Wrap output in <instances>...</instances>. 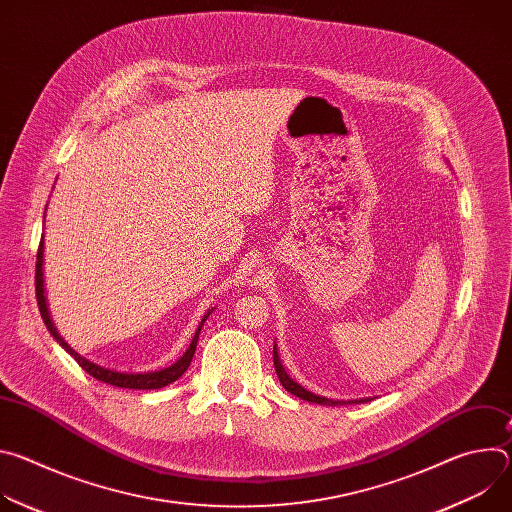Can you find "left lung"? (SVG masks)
<instances>
[{"instance_id":"8db88e82","label":"left lung","mask_w":512,"mask_h":512,"mask_svg":"<svg viewBox=\"0 0 512 512\" xmlns=\"http://www.w3.org/2000/svg\"><path fill=\"white\" fill-rule=\"evenodd\" d=\"M273 364H275V373H277V379H279V383L283 385V389H285L287 393H291V395H296V397L304 399V401L318 403V405H332V407H334V405H350V403H364V401H371L369 397H367V399L336 401V399H328V397H322V395H316V393H312V391L304 389L300 383H296L294 379H291V377L287 375L285 367H283L281 360H279V354H277V344H273Z\"/></svg>"}]
</instances>
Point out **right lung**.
<instances>
[{
    "instance_id": "1",
    "label": "right lung",
    "mask_w": 512,
    "mask_h": 512,
    "mask_svg": "<svg viewBox=\"0 0 512 512\" xmlns=\"http://www.w3.org/2000/svg\"><path fill=\"white\" fill-rule=\"evenodd\" d=\"M46 214V212H44ZM36 300H38V308H40V316L48 328V332L52 334V338L72 356L75 358L81 367L91 375L95 377L97 381H103L107 385H115V387H121V389H141V391H148V389H162L174 381H178L190 367L192 362V356H194V350H196V342H198V334L202 330V324L206 322V318L212 314V308L204 312L202 320L198 322V328L186 348V352L174 362L170 364V367L162 369V371H152V373H121V371H111V369H105V367H99V364L91 362L89 358L81 356L77 350H72L68 346V342H64V338L58 334L52 318H50V310H48V302H46V289H44V235L40 239V247H38V259H36Z\"/></svg>"
}]
</instances>
